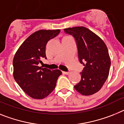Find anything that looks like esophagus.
<instances>
[{
	"instance_id": "esophagus-1",
	"label": "esophagus",
	"mask_w": 124,
	"mask_h": 124,
	"mask_svg": "<svg viewBox=\"0 0 124 124\" xmlns=\"http://www.w3.org/2000/svg\"><path fill=\"white\" fill-rule=\"evenodd\" d=\"M62 73L64 74H65V75H69V74H70L69 72H64V71H63V72H62Z\"/></svg>"
}]
</instances>
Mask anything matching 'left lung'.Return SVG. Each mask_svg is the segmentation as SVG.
Wrapping results in <instances>:
<instances>
[{
  "label": "left lung",
  "mask_w": 124,
  "mask_h": 124,
  "mask_svg": "<svg viewBox=\"0 0 124 124\" xmlns=\"http://www.w3.org/2000/svg\"><path fill=\"white\" fill-rule=\"evenodd\" d=\"M76 40L79 62L85 67L80 72L81 80L74 86L83 95H90L102 87L108 76L110 58L104 42L84 27L64 29Z\"/></svg>",
  "instance_id": "left-lung-1"
}]
</instances>
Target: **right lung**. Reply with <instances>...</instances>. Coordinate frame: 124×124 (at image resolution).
<instances>
[{
	"label": "right lung",
	"instance_id": "1",
	"mask_svg": "<svg viewBox=\"0 0 124 124\" xmlns=\"http://www.w3.org/2000/svg\"><path fill=\"white\" fill-rule=\"evenodd\" d=\"M61 30H39L31 34L22 44L13 59L14 78L20 88L31 97L42 99L51 93L62 74L59 69L50 70L39 66L42 58L47 59V42Z\"/></svg>",
	"mask_w": 124,
	"mask_h": 124
}]
</instances>
